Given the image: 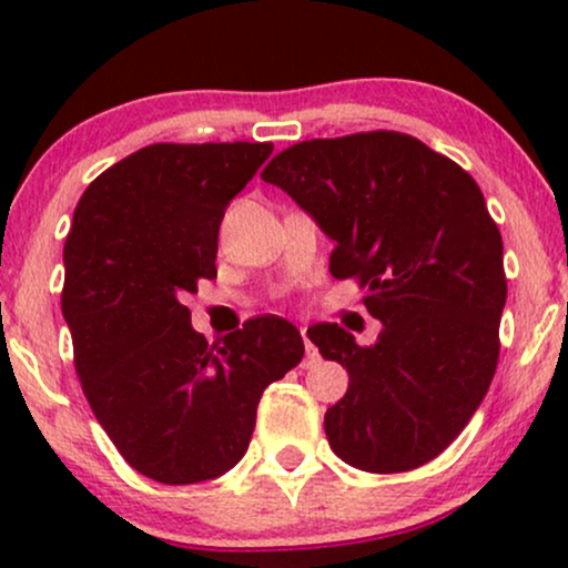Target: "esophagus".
Instances as JSON below:
<instances>
[{"label": "esophagus", "mask_w": 568, "mask_h": 568, "mask_svg": "<svg viewBox=\"0 0 568 568\" xmlns=\"http://www.w3.org/2000/svg\"><path fill=\"white\" fill-rule=\"evenodd\" d=\"M302 338H304V349H306V357H304V368H312L317 361H321V355H317V349L312 347L310 336H306V328H302Z\"/></svg>", "instance_id": "obj_1"}]
</instances>
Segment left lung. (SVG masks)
<instances>
[{
	"label": "left lung",
	"instance_id": "8db88e82",
	"mask_svg": "<svg viewBox=\"0 0 568 568\" xmlns=\"http://www.w3.org/2000/svg\"><path fill=\"white\" fill-rule=\"evenodd\" d=\"M334 240L331 275L357 277L382 321L361 347L336 323L310 342L347 368L325 410L338 459L406 473L452 446L488 393L507 298L501 234L454 160L395 130L293 143L262 171Z\"/></svg>",
	"mask_w": 568,
	"mask_h": 568
}]
</instances>
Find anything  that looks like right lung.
Listing matches in <instances>:
<instances>
[{
    "label": "right lung",
    "mask_w": 568,
    "mask_h": 568,
    "mask_svg": "<svg viewBox=\"0 0 568 568\" xmlns=\"http://www.w3.org/2000/svg\"><path fill=\"white\" fill-rule=\"evenodd\" d=\"M272 143H152L103 171L63 245V317L95 419L133 470L168 486L230 473L272 382L304 357L296 325L253 317L221 344L184 306L216 277L226 205Z\"/></svg>",
    "instance_id": "right-lung-1"
}]
</instances>
